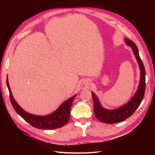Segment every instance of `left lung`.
Masks as SVG:
<instances>
[{
  "label": "left lung",
  "mask_w": 155,
  "mask_h": 155,
  "mask_svg": "<svg viewBox=\"0 0 155 155\" xmlns=\"http://www.w3.org/2000/svg\"><path fill=\"white\" fill-rule=\"evenodd\" d=\"M125 42L127 45L133 48V53L137 58L141 72L138 88L134 96L127 104L118 109L107 110L101 105L94 93L91 92L94 102V112L96 117L101 122L109 124L121 122L132 116L141 104L145 91V70L142 61L140 58L137 46L133 41L128 38L125 39Z\"/></svg>",
  "instance_id": "8db88e82"
}]
</instances>
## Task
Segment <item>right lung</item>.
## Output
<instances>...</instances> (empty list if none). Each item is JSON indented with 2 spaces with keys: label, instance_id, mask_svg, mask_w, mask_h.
I'll return each mask as SVG.
<instances>
[{
  "label": "right lung",
  "instance_id": "1",
  "mask_svg": "<svg viewBox=\"0 0 155 155\" xmlns=\"http://www.w3.org/2000/svg\"><path fill=\"white\" fill-rule=\"evenodd\" d=\"M6 83L9 92H10V101L14 109L23 119L33 127L40 129H55L61 127L67 124L68 121L70 119V108L76 94L63 103L53 113L47 116H37L26 112L18 105L13 97L10 85H9L8 78Z\"/></svg>",
  "mask_w": 155,
  "mask_h": 155
}]
</instances>
